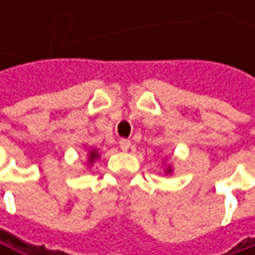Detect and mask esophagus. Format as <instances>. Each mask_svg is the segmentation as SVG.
Wrapping results in <instances>:
<instances>
[{"label":"esophagus","mask_w":255,"mask_h":255,"mask_svg":"<svg viewBox=\"0 0 255 255\" xmlns=\"http://www.w3.org/2000/svg\"><path fill=\"white\" fill-rule=\"evenodd\" d=\"M120 147H121L124 152H127L128 149L131 147V141L127 140V138H121V140H120Z\"/></svg>","instance_id":"esophagus-1"}]
</instances>
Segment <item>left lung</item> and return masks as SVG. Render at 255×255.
<instances>
[{"instance_id": "8db88e82", "label": "left lung", "mask_w": 255, "mask_h": 255, "mask_svg": "<svg viewBox=\"0 0 255 255\" xmlns=\"http://www.w3.org/2000/svg\"><path fill=\"white\" fill-rule=\"evenodd\" d=\"M165 173H167V174H170V173H171V167H168V168L165 170Z\"/></svg>"}]
</instances>
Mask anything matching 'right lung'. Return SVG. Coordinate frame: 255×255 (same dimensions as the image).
<instances>
[{
	"label": "right lung",
	"mask_w": 255,
	"mask_h": 255,
	"mask_svg": "<svg viewBox=\"0 0 255 255\" xmlns=\"http://www.w3.org/2000/svg\"><path fill=\"white\" fill-rule=\"evenodd\" d=\"M99 156H100V155H99V152H97V150H90V153H88V162H90V164H93Z\"/></svg>",
	"instance_id": "right-lung-1"
}]
</instances>
